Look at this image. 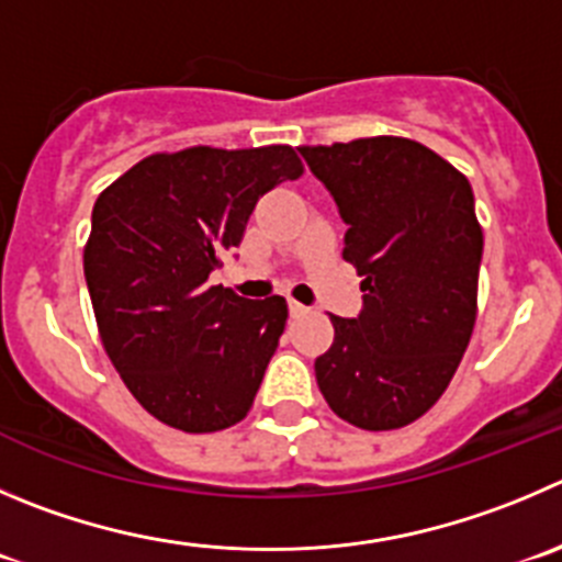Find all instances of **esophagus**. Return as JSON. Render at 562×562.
<instances>
[{
	"label": "esophagus",
	"instance_id": "1",
	"mask_svg": "<svg viewBox=\"0 0 562 562\" xmlns=\"http://www.w3.org/2000/svg\"><path fill=\"white\" fill-rule=\"evenodd\" d=\"M306 312H308V308L303 306V303L292 301V297H290V314H292V317H303V314H306Z\"/></svg>",
	"mask_w": 562,
	"mask_h": 562
}]
</instances>
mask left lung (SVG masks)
<instances>
[{
	"label": "left lung",
	"mask_w": 562,
	"mask_h": 562,
	"mask_svg": "<svg viewBox=\"0 0 562 562\" xmlns=\"http://www.w3.org/2000/svg\"><path fill=\"white\" fill-rule=\"evenodd\" d=\"M345 221V261L364 276L361 312L330 317L314 361L325 403L364 430L419 419L472 339L483 232L467 176L405 137L297 148Z\"/></svg>",
	"instance_id": "obj_1"
}]
</instances>
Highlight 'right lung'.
I'll return each instance as SVG.
<instances>
[{
  "instance_id": "right-lung-1",
  "label": "right lung",
  "mask_w": 562,
  "mask_h": 562,
  "mask_svg": "<svg viewBox=\"0 0 562 562\" xmlns=\"http://www.w3.org/2000/svg\"><path fill=\"white\" fill-rule=\"evenodd\" d=\"M301 173L290 146H195L146 157L95 201L85 281L101 345L165 425L215 432L254 405L286 301H248L210 276L239 248L256 201Z\"/></svg>"
}]
</instances>
